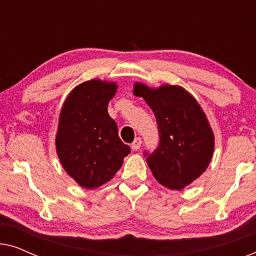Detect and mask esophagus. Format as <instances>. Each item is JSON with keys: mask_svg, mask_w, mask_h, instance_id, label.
I'll use <instances>...</instances> for the list:
<instances>
[{"mask_svg": "<svg viewBox=\"0 0 256 256\" xmlns=\"http://www.w3.org/2000/svg\"><path fill=\"white\" fill-rule=\"evenodd\" d=\"M142 144V138H136L134 140V142L132 143V150H138L140 146Z\"/></svg>", "mask_w": 256, "mask_h": 256, "instance_id": "1", "label": "esophagus"}]
</instances>
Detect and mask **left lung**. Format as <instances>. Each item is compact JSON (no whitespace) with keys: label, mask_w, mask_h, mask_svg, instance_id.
<instances>
[{"label":"left lung","mask_w":256,"mask_h":256,"mask_svg":"<svg viewBox=\"0 0 256 256\" xmlns=\"http://www.w3.org/2000/svg\"><path fill=\"white\" fill-rule=\"evenodd\" d=\"M134 93L152 108L158 128V146L143 152L146 163L160 184L182 190L211 162L214 138L208 118L194 96L180 86L152 90L138 82Z\"/></svg>","instance_id":"1"}]
</instances>
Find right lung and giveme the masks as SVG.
<instances>
[{
  "label": "right lung",
  "mask_w": 256,
  "mask_h": 256,
  "mask_svg": "<svg viewBox=\"0 0 256 256\" xmlns=\"http://www.w3.org/2000/svg\"><path fill=\"white\" fill-rule=\"evenodd\" d=\"M115 92L114 82L90 80L76 86L62 106L56 146L66 172L82 188L110 180L130 152L107 110Z\"/></svg>",
  "instance_id": "obj_1"
}]
</instances>
